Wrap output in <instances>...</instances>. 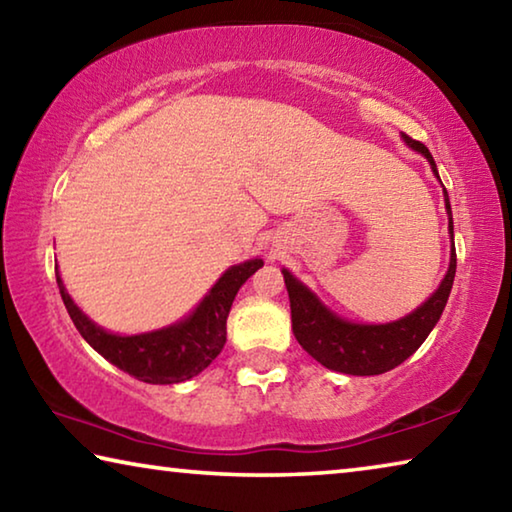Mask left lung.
<instances>
[{"instance_id": "obj_1", "label": "left lung", "mask_w": 512, "mask_h": 512, "mask_svg": "<svg viewBox=\"0 0 512 512\" xmlns=\"http://www.w3.org/2000/svg\"><path fill=\"white\" fill-rule=\"evenodd\" d=\"M402 140L411 146L413 151L422 153L431 164V171L438 176L436 162L422 142L411 140L409 135H402ZM445 192V210L449 214V237H452V255H449L447 275L440 282L436 293H431L427 302L411 311L409 316L393 323L384 325H361L350 323L334 311H329L305 284L296 280L287 268H284V284L289 291L291 302V327L296 334L302 350L309 352L318 363L325 368L345 372V375H381V372L393 370L406 361L411 354L420 348L427 339L429 332L440 320V314L447 305L449 291H452L454 275H456V248H454V221H452V205H449L447 189Z\"/></svg>"}]
</instances>
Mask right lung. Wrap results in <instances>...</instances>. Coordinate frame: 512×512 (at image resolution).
I'll list each match as a JSON object with an SVG mask.
<instances>
[{
  "label": "right lung",
  "mask_w": 512,
  "mask_h": 512,
  "mask_svg": "<svg viewBox=\"0 0 512 512\" xmlns=\"http://www.w3.org/2000/svg\"><path fill=\"white\" fill-rule=\"evenodd\" d=\"M262 266V259H248L244 264L230 266L185 320L135 336L110 334L92 323L69 298L58 271L56 282L72 323L103 359L146 384H180L196 377L219 357L225 345V323L232 300L241 284Z\"/></svg>",
  "instance_id": "1"
}]
</instances>
